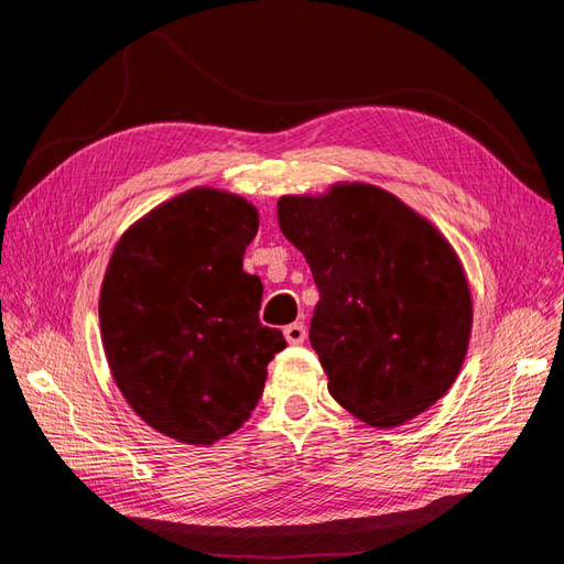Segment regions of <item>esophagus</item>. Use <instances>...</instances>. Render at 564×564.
Returning a JSON list of instances; mask_svg holds the SVG:
<instances>
[{"label":"esophagus","mask_w":564,"mask_h":564,"mask_svg":"<svg viewBox=\"0 0 564 564\" xmlns=\"http://www.w3.org/2000/svg\"><path fill=\"white\" fill-rule=\"evenodd\" d=\"M305 334H308V332H305V324L303 322H292V324H286V327H284L286 344H292V346L303 344Z\"/></svg>","instance_id":"obj_1"}]
</instances>
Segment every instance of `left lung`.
Masks as SVG:
<instances>
[{"label":"left lung","instance_id":"8db88e82","mask_svg":"<svg viewBox=\"0 0 564 564\" xmlns=\"http://www.w3.org/2000/svg\"><path fill=\"white\" fill-rule=\"evenodd\" d=\"M278 220L317 284L311 346L332 398L371 429L433 406L464 367L473 329L470 286L447 237L369 183L284 195Z\"/></svg>","mask_w":564,"mask_h":564}]
</instances>
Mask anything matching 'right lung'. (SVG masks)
I'll return each mask as SVG.
<instances>
[{
	"label": "right lung",
	"mask_w": 564,
	"mask_h": 564,
	"mask_svg": "<svg viewBox=\"0 0 564 564\" xmlns=\"http://www.w3.org/2000/svg\"><path fill=\"white\" fill-rule=\"evenodd\" d=\"M251 202L216 187L166 199L119 237L100 286V338L117 388L150 429L209 447L251 416L286 340L259 319L242 270Z\"/></svg>",
	"instance_id": "obj_1"
}]
</instances>
